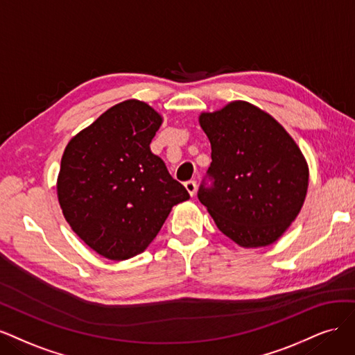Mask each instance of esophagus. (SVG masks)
<instances>
[{"label":"esophagus","mask_w":355,"mask_h":355,"mask_svg":"<svg viewBox=\"0 0 355 355\" xmlns=\"http://www.w3.org/2000/svg\"><path fill=\"white\" fill-rule=\"evenodd\" d=\"M186 189H187V191L190 193V196H194V194H196V189H198V186H196V181H193V180H190V181H186Z\"/></svg>","instance_id":"34e87169"}]
</instances>
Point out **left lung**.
Instances as JSON below:
<instances>
[{
	"label": "left lung",
	"mask_w": 355,
	"mask_h": 355,
	"mask_svg": "<svg viewBox=\"0 0 355 355\" xmlns=\"http://www.w3.org/2000/svg\"><path fill=\"white\" fill-rule=\"evenodd\" d=\"M199 123L212 148L198 191L200 203L239 246L274 243L306 196L308 165L298 144L271 115L248 101L200 113Z\"/></svg>",
	"instance_id": "8db88e82"
}]
</instances>
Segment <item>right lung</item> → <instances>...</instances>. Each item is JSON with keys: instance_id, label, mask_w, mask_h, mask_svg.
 <instances>
[{"instance_id": "obj_1", "label": "right lung", "mask_w": 355, "mask_h": 355, "mask_svg": "<svg viewBox=\"0 0 355 355\" xmlns=\"http://www.w3.org/2000/svg\"><path fill=\"white\" fill-rule=\"evenodd\" d=\"M162 116L140 100L107 109L67 143L57 177L66 221L101 257L144 252L174 205L190 199L150 150Z\"/></svg>"}]
</instances>
